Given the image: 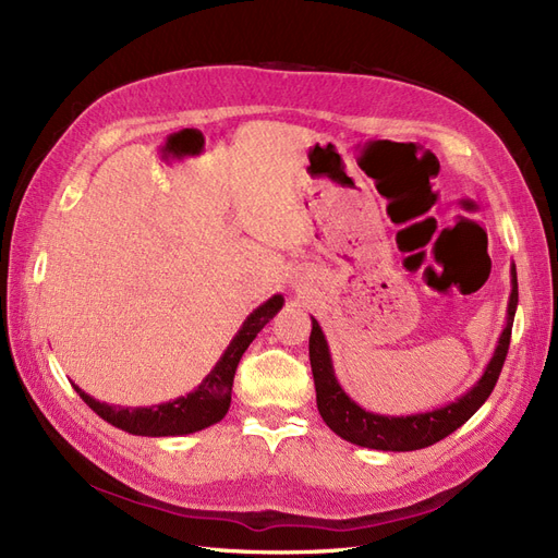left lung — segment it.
<instances>
[{
	"label": "left lung",
	"mask_w": 558,
	"mask_h": 558,
	"mask_svg": "<svg viewBox=\"0 0 558 558\" xmlns=\"http://www.w3.org/2000/svg\"><path fill=\"white\" fill-rule=\"evenodd\" d=\"M510 300H508V316H505V326L498 337V344L494 349L492 361L486 363L482 377L472 384L465 393L456 400L442 404V408H433L416 414H379L369 412L353 400L342 384L335 377V367L330 359V347L324 330H320L318 320L312 316V335H310V363L316 386V408L326 426L340 435L342 440L379 449V451H414L424 449L435 442L445 440L456 428H461L465 421L475 414L486 398L492 396L494 386L500 377V369L510 349V335L514 314L519 305V286H517V267H510Z\"/></svg>",
	"instance_id": "obj_1"
}]
</instances>
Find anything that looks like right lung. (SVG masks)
I'll return each instance as SVG.
<instances>
[{"label": "right lung", "mask_w": 558, "mask_h": 558, "mask_svg": "<svg viewBox=\"0 0 558 558\" xmlns=\"http://www.w3.org/2000/svg\"><path fill=\"white\" fill-rule=\"evenodd\" d=\"M283 307V295L277 293L269 300H265L260 307L253 310L240 330L234 332L228 349L221 353V359L209 369V375L202 379L191 393L179 396L174 400H167L160 404H150V408H121V404L99 402L93 396H88L76 384L74 391L81 396V400L88 408L105 418L107 424L121 428L130 435L142 437H179L191 435L197 430H205L221 421L232 400V379L234 369L240 365L242 353L248 349V344L256 340V335L269 324V318Z\"/></svg>", "instance_id": "add662e5"}]
</instances>
